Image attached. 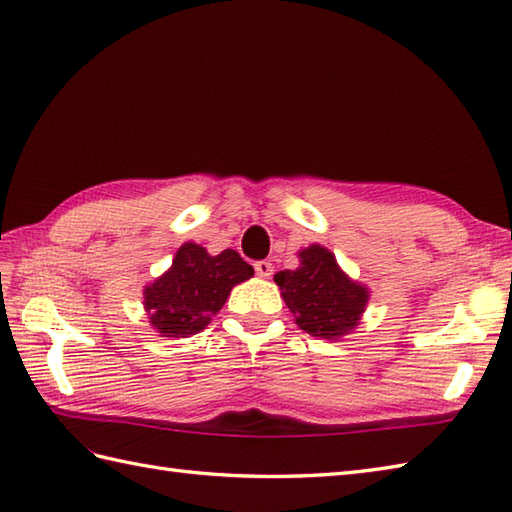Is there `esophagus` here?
Returning a JSON list of instances; mask_svg holds the SVG:
<instances>
[{"mask_svg": "<svg viewBox=\"0 0 512 512\" xmlns=\"http://www.w3.org/2000/svg\"><path fill=\"white\" fill-rule=\"evenodd\" d=\"M255 272L259 277L270 279L272 277V264H270V261H255Z\"/></svg>", "mask_w": 512, "mask_h": 512, "instance_id": "esophagus-1", "label": "esophagus"}]
</instances>
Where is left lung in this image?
Masks as SVG:
<instances>
[{
  "mask_svg": "<svg viewBox=\"0 0 512 512\" xmlns=\"http://www.w3.org/2000/svg\"><path fill=\"white\" fill-rule=\"evenodd\" d=\"M299 268L275 275L296 325L323 340H340L358 329L368 305V288L344 272L329 248L312 244L299 251Z\"/></svg>",
  "mask_w": 512,
  "mask_h": 512,
  "instance_id": "1",
  "label": "left lung"
}]
</instances>
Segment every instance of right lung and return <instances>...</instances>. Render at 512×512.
I'll list each match as a JSON object with an SVG mask.
<instances>
[{
    "label": "right lung",
    "mask_w": 512,
    "mask_h": 512,
    "mask_svg": "<svg viewBox=\"0 0 512 512\" xmlns=\"http://www.w3.org/2000/svg\"><path fill=\"white\" fill-rule=\"evenodd\" d=\"M253 275V266L233 248L209 255L200 244L185 242L172 266L144 288L148 323L161 338L194 336L222 310L235 285Z\"/></svg>",
    "instance_id": "1"
}]
</instances>
